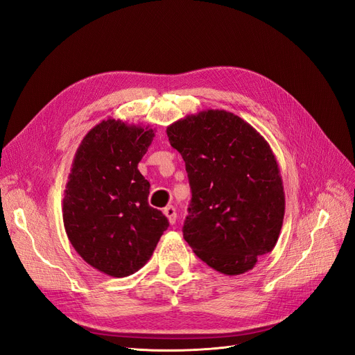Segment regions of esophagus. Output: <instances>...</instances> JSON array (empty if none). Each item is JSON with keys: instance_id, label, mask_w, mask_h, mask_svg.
Returning <instances> with one entry per match:
<instances>
[{"instance_id": "34e87169", "label": "esophagus", "mask_w": 355, "mask_h": 355, "mask_svg": "<svg viewBox=\"0 0 355 355\" xmlns=\"http://www.w3.org/2000/svg\"><path fill=\"white\" fill-rule=\"evenodd\" d=\"M164 214H165V216L168 218V221H169V224H174L175 223V220H177V211H175V208L174 207H166L165 209H164Z\"/></svg>"}]
</instances>
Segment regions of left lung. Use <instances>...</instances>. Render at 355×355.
Returning a JSON list of instances; mask_svg holds the SVG:
<instances>
[{"mask_svg": "<svg viewBox=\"0 0 355 355\" xmlns=\"http://www.w3.org/2000/svg\"><path fill=\"white\" fill-rule=\"evenodd\" d=\"M191 189L182 236L203 262L237 276L274 249L284 216L280 169L270 144L232 112L209 109L166 128Z\"/></svg>", "mask_w": 355, "mask_h": 355, "instance_id": "obj_1", "label": "left lung"}]
</instances>
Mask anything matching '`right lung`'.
<instances>
[{
	"label": "right lung",
	"instance_id": "add662e5",
	"mask_svg": "<svg viewBox=\"0 0 355 355\" xmlns=\"http://www.w3.org/2000/svg\"><path fill=\"white\" fill-rule=\"evenodd\" d=\"M155 130L109 118L91 128L75 153L63 198L67 239L91 267L112 277L139 271L168 228L148 207L139 162Z\"/></svg>",
	"mask_w": 355,
	"mask_h": 355
}]
</instances>
